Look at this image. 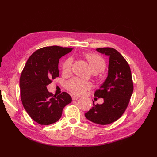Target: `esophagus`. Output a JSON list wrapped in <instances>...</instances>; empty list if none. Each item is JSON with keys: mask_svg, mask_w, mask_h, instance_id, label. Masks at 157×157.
Returning a JSON list of instances; mask_svg holds the SVG:
<instances>
[{"mask_svg": "<svg viewBox=\"0 0 157 157\" xmlns=\"http://www.w3.org/2000/svg\"><path fill=\"white\" fill-rule=\"evenodd\" d=\"M72 98L73 101H76V100H78V98H79V97L76 96V95H73V96L72 97Z\"/></svg>", "mask_w": 157, "mask_h": 157, "instance_id": "obj_1", "label": "esophagus"}]
</instances>
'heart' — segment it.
Masks as SVG:
<instances>
[{
  "mask_svg": "<svg viewBox=\"0 0 157 157\" xmlns=\"http://www.w3.org/2000/svg\"><path fill=\"white\" fill-rule=\"evenodd\" d=\"M85 57L88 61L90 68L94 73L103 71L106 67V62L104 58L97 53H85ZM72 59L69 58L65 60L62 65V71L64 74H69L72 69ZM66 87L71 93L81 95L86 93L87 90L92 88V84L87 81H84L77 78H74L69 81Z\"/></svg>",
  "mask_w": 157,
  "mask_h": 157,
  "instance_id": "obj_1",
  "label": "heart"
}]
</instances>
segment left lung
<instances>
[{"instance_id": "1", "label": "left lung", "mask_w": 157, "mask_h": 157, "mask_svg": "<svg viewBox=\"0 0 157 157\" xmlns=\"http://www.w3.org/2000/svg\"><path fill=\"white\" fill-rule=\"evenodd\" d=\"M96 50L109 56L108 74L94 96L103 98L104 103L95 104L85 114V117L98 125H108L119 119L125 111L133 93V81L130 66L117 50L100 48Z\"/></svg>"}]
</instances>
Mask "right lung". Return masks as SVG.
<instances>
[{
  "instance_id": "obj_1",
  "label": "right lung",
  "mask_w": 157,
  "mask_h": 157,
  "mask_svg": "<svg viewBox=\"0 0 157 157\" xmlns=\"http://www.w3.org/2000/svg\"><path fill=\"white\" fill-rule=\"evenodd\" d=\"M72 50L58 46L39 49L29 58L23 69L20 79L22 104L30 118L40 125L56 122L64 107L72 102L67 93L53 96L47 89V85L59 76L60 59Z\"/></svg>"
}]
</instances>
